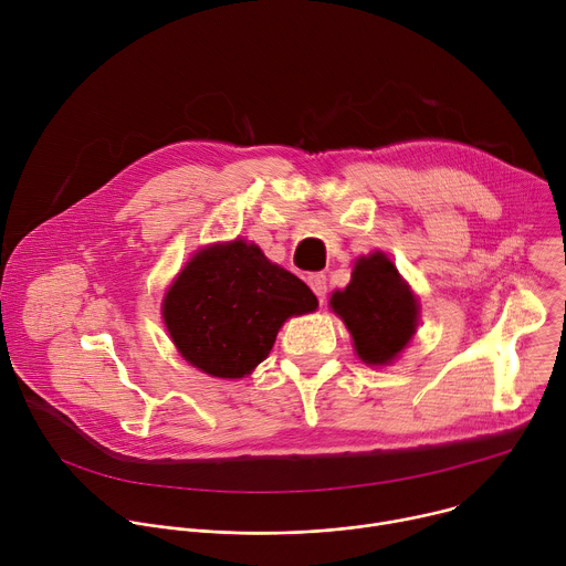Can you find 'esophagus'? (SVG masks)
<instances>
[{"label":"esophagus","mask_w":566,"mask_h":566,"mask_svg":"<svg viewBox=\"0 0 566 566\" xmlns=\"http://www.w3.org/2000/svg\"><path fill=\"white\" fill-rule=\"evenodd\" d=\"M306 282H308L311 291L317 295L319 302L327 297V275H325V273H311V275L306 277Z\"/></svg>","instance_id":"1"}]
</instances>
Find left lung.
Returning <instances> with one entry per match:
<instances>
[{
	"mask_svg": "<svg viewBox=\"0 0 566 566\" xmlns=\"http://www.w3.org/2000/svg\"><path fill=\"white\" fill-rule=\"evenodd\" d=\"M329 302L347 325L358 358L367 365L391 363L417 334V297L382 253L360 258L352 282Z\"/></svg>",
	"mask_w": 566,
	"mask_h": 566,
	"instance_id": "8db88e82",
	"label": "left lung"
}]
</instances>
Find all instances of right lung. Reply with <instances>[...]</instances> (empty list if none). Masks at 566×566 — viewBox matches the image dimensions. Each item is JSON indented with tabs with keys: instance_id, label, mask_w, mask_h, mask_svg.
<instances>
[{
	"instance_id": "add662e5",
	"label": "right lung",
	"mask_w": 566,
	"mask_h": 566,
	"mask_svg": "<svg viewBox=\"0 0 566 566\" xmlns=\"http://www.w3.org/2000/svg\"><path fill=\"white\" fill-rule=\"evenodd\" d=\"M317 297L244 239L197 253L164 300L166 327L181 356L217 378L251 374L273 349L291 315Z\"/></svg>"
}]
</instances>
